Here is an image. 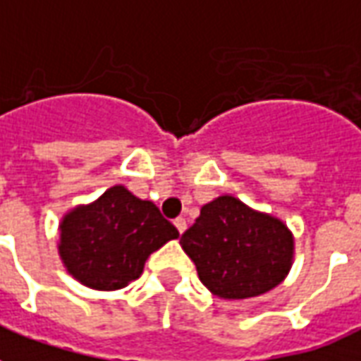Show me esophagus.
<instances>
[{
  "label": "esophagus",
  "mask_w": 361,
  "mask_h": 361,
  "mask_svg": "<svg viewBox=\"0 0 361 361\" xmlns=\"http://www.w3.org/2000/svg\"><path fill=\"white\" fill-rule=\"evenodd\" d=\"M174 225H176V229L180 231V233H183V231L187 229V221L183 219V217H176Z\"/></svg>",
  "instance_id": "obj_1"
}]
</instances>
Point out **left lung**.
Returning a JSON list of instances; mask_svg holds the SVG:
<instances>
[{
	"label": "left lung",
	"instance_id": "obj_1",
	"mask_svg": "<svg viewBox=\"0 0 361 361\" xmlns=\"http://www.w3.org/2000/svg\"><path fill=\"white\" fill-rule=\"evenodd\" d=\"M180 244L200 282L221 299L267 293L286 279L293 259L290 229L231 195L202 206Z\"/></svg>",
	"mask_w": 361,
	"mask_h": 361
}]
</instances>
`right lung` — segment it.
I'll list each match as a JSON object with an SVG mask.
<instances>
[{"label": "right lung", "instance_id": "obj_1", "mask_svg": "<svg viewBox=\"0 0 361 361\" xmlns=\"http://www.w3.org/2000/svg\"><path fill=\"white\" fill-rule=\"evenodd\" d=\"M180 233L153 202L123 185L60 224V257L71 276L92 290H119L140 279L147 257Z\"/></svg>", "mask_w": 361, "mask_h": 361}]
</instances>
